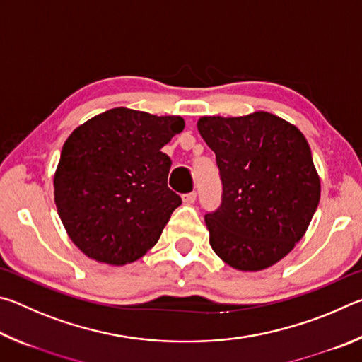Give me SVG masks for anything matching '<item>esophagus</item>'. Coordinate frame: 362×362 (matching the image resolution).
I'll return each instance as SVG.
<instances>
[{"mask_svg": "<svg viewBox=\"0 0 362 362\" xmlns=\"http://www.w3.org/2000/svg\"><path fill=\"white\" fill-rule=\"evenodd\" d=\"M182 199H183V203H187V204L194 203V201H196V192H189V193L182 194Z\"/></svg>", "mask_w": 362, "mask_h": 362, "instance_id": "obj_1", "label": "esophagus"}]
</instances>
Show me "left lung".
Here are the masks:
<instances>
[{"instance_id": "8db88e82", "label": "left lung", "mask_w": 362, "mask_h": 362, "mask_svg": "<svg viewBox=\"0 0 362 362\" xmlns=\"http://www.w3.org/2000/svg\"><path fill=\"white\" fill-rule=\"evenodd\" d=\"M198 131L222 180V203L204 216L214 252L243 272L274 265L302 240L320 204L308 142L267 112L203 116Z\"/></svg>"}]
</instances>
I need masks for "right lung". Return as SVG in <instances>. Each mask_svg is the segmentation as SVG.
Masks as SVG:
<instances>
[{"label": "right lung", "instance_id": "1", "mask_svg": "<svg viewBox=\"0 0 362 362\" xmlns=\"http://www.w3.org/2000/svg\"><path fill=\"white\" fill-rule=\"evenodd\" d=\"M185 121L113 108L76 127L64 144L54 199L70 240L108 265H126L158 243L182 204L168 187L161 148Z\"/></svg>", "mask_w": 362, "mask_h": 362}]
</instances>
